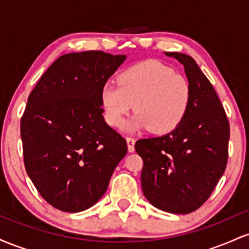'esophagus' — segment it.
<instances>
[{
    "label": "esophagus",
    "mask_w": 249,
    "mask_h": 249,
    "mask_svg": "<svg viewBox=\"0 0 249 249\" xmlns=\"http://www.w3.org/2000/svg\"><path fill=\"white\" fill-rule=\"evenodd\" d=\"M126 142H127L128 152H133V151H134V139L131 138V137H127Z\"/></svg>",
    "instance_id": "obj_1"
}]
</instances>
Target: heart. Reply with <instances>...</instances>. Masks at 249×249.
Returning a JSON list of instances; mask_svg holds the SVG:
<instances>
[{
    "label": "heart",
    "mask_w": 249,
    "mask_h": 249,
    "mask_svg": "<svg viewBox=\"0 0 249 249\" xmlns=\"http://www.w3.org/2000/svg\"><path fill=\"white\" fill-rule=\"evenodd\" d=\"M105 122L121 127L134 105L136 115L126 130L148 128L152 133L172 132L186 116L191 88L184 76L157 61H145L127 68L118 76V85L107 83L101 89Z\"/></svg>",
    "instance_id": "1"
}]
</instances>
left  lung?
Instances as JSON below:
<instances>
[{
  "instance_id": "1",
  "label": "left lung",
  "mask_w": 249,
  "mask_h": 249,
  "mask_svg": "<svg viewBox=\"0 0 249 249\" xmlns=\"http://www.w3.org/2000/svg\"><path fill=\"white\" fill-rule=\"evenodd\" d=\"M184 65L191 102L182 122L172 132L139 139L142 188L154 207L188 214L204 204L225 172L230 123L215 90L191 56L165 53Z\"/></svg>"
}]
</instances>
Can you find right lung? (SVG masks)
Segmentation results:
<instances>
[{"label":"right lung","instance_id":"right-lung-1","mask_svg":"<svg viewBox=\"0 0 249 249\" xmlns=\"http://www.w3.org/2000/svg\"><path fill=\"white\" fill-rule=\"evenodd\" d=\"M126 55L71 53L31 91L21 119L24 166L39 194L63 212L88 210L107 192L126 141L104 121L101 89Z\"/></svg>","mask_w":249,"mask_h":249}]
</instances>
